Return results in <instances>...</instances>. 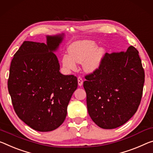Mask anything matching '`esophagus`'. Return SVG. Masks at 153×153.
<instances>
[{
  "instance_id": "obj_1",
  "label": "esophagus",
  "mask_w": 153,
  "mask_h": 153,
  "mask_svg": "<svg viewBox=\"0 0 153 153\" xmlns=\"http://www.w3.org/2000/svg\"><path fill=\"white\" fill-rule=\"evenodd\" d=\"M77 82H78V85L79 86H81L82 84H83V79H82V78L80 76L77 77Z\"/></svg>"
}]
</instances>
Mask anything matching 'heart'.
I'll list each match as a JSON object with an SVG mask.
<instances>
[{"mask_svg": "<svg viewBox=\"0 0 153 153\" xmlns=\"http://www.w3.org/2000/svg\"><path fill=\"white\" fill-rule=\"evenodd\" d=\"M69 54L62 56V62L67 69L74 70L76 62H83L86 71H93L97 69L102 56L101 50H97V45L91 41H80L73 43L69 48Z\"/></svg>", "mask_w": 153, "mask_h": 153, "instance_id": "1", "label": "heart"}]
</instances>
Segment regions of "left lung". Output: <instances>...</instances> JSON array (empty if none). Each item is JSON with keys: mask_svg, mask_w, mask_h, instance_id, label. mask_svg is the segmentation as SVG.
I'll return each instance as SVG.
<instances>
[{"mask_svg": "<svg viewBox=\"0 0 153 153\" xmlns=\"http://www.w3.org/2000/svg\"><path fill=\"white\" fill-rule=\"evenodd\" d=\"M144 77L139 52L133 46L125 52H106L97 69L85 76L83 84L93 122L106 129L127 123L141 102Z\"/></svg>", "mask_w": 153, "mask_h": 153, "instance_id": "8db88e82", "label": "left lung"}]
</instances>
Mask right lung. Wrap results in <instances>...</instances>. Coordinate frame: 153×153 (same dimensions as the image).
<instances>
[{
	"mask_svg": "<svg viewBox=\"0 0 153 153\" xmlns=\"http://www.w3.org/2000/svg\"><path fill=\"white\" fill-rule=\"evenodd\" d=\"M62 35L47 36V43L26 41L13 55L7 86L16 114L39 131L60 127L77 88L74 75L60 74L54 51Z\"/></svg>",
	"mask_w": 153,
	"mask_h": 153,
	"instance_id": "right-lung-1",
	"label": "right lung"
}]
</instances>
